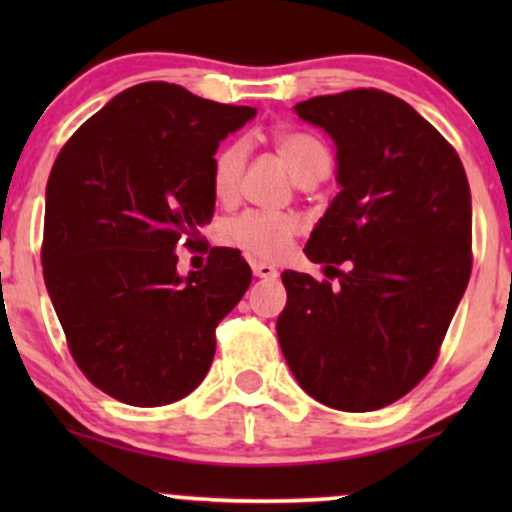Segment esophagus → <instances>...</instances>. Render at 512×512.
<instances>
[{
	"mask_svg": "<svg viewBox=\"0 0 512 512\" xmlns=\"http://www.w3.org/2000/svg\"><path fill=\"white\" fill-rule=\"evenodd\" d=\"M252 264V272L255 276H260V279H276L279 276V269L274 267V264H267V262H250Z\"/></svg>",
	"mask_w": 512,
	"mask_h": 512,
	"instance_id": "esophagus-1",
	"label": "esophagus"
}]
</instances>
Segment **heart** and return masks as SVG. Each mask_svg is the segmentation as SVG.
<instances>
[{"label":"heart","mask_w":512,"mask_h":512,"mask_svg":"<svg viewBox=\"0 0 512 512\" xmlns=\"http://www.w3.org/2000/svg\"><path fill=\"white\" fill-rule=\"evenodd\" d=\"M269 142L293 180L301 185H313L330 173V151L313 134L279 127L269 134ZM245 161H248V146L243 142H228L216 151L211 161V190L219 202L228 204L236 199ZM298 231L301 223L286 211H245L223 223L219 236L223 245L255 260H281L291 250Z\"/></svg>","instance_id":"1"}]
</instances>
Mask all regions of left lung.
Segmentation results:
<instances>
[{"instance_id": "obj_1", "label": "left lung", "mask_w": 512, "mask_h": 512, "mask_svg": "<svg viewBox=\"0 0 512 512\" xmlns=\"http://www.w3.org/2000/svg\"><path fill=\"white\" fill-rule=\"evenodd\" d=\"M293 110L337 144L342 192L305 255L338 284L281 274V351L317 402L383 409L426 378L467 289V173L448 139L392 93L354 88Z\"/></svg>"}]
</instances>
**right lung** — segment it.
<instances>
[{
    "instance_id": "add662e5",
    "label": "right lung",
    "mask_w": 512,
    "mask_h": 512,
    "mask_svg": "<svg viewBox=\"0 0 512 512\" xmlns=\"http://www.w3.org/2000/svg\"><path fill=\"white\" fill-rule=\"evenodd\" d=\"M257 115L146 81L88 117L62 146L45 190L43 276L69 354L105 395L163 407L214 361L216 325L248 291L238 250L211 248L190 276L175 248L197 243L216 195L211 161Z\"/></svg>"
}]
</instances>
